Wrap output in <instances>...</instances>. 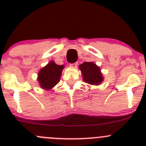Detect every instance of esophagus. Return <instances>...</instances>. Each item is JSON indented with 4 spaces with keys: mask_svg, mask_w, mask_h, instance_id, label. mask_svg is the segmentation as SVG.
<instances>
[{
    "mask_svg": "<svg viewBox=\"0 0 146 146\" xmlns=\"http://www.w3.org/2000/svg\"><path fill=\"white\" fill-rule=\"evenodd\" d=\"M78 62H76V63H74V64H70V66L73 68H76L78 66Z\"/></svg>",
    "mask_w": 146,
    "mask_h": 146,
    "instance_id": "esophagus-1",
    "label": "esophagus"
}]
</instances>
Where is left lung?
Returning a JSON list of instances; mask_svg holds the SVG:
<instances>
[{
  "label": "left lung",
  "instance_id": "8db88e82",
  "mask_svg": "<svg viewBox=\"0 0 146 146\" xmlns=\"http://www.w3.org/2000/svg\"><path fill=\"white\" fill-rule=\"evenodd\" d=\"M83 80L91 85H100L103 81L102 74L99 66L93 62H85L79 66Z\"/></svg>",
  "mask_w": 146,
  "mask_h": 146
}]
</instances>
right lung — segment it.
Returning <instances> with one entry per match:
<instances>
[{"instance_id":"add662e5","label":"right lung","mask_w":146,"mask_h":146,"mask_svg":"<svg viewBox=\"0 0 146 146\" xmlns=\"http://www.w3.org/2000/svg\"><path fill=\"white\" fill-rule=\"evenodd\" d=\"M64 68V66L56 64L54 61H51L42 68L38 73L37 78L41 88L50 90L55 86L59 82Z\"/></svg>"}]
</instances>
